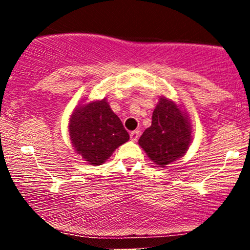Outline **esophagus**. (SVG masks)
Listing matches in <instances>:
<instances>
[{"label": "esophagus", "instance_id": "obj_1", "mask_svg": "<svg viewBox=\"0 0 250 250\" xmlns=\"http://www.w3.org/2000/svg\"><path fill=\"white\" fill-rule=\"evenodd\" d=\"M139 136H140V130H134V131H131L130 133V140L131 141H137V139H139Z\"/></svg>", "mask_w": 250, "mask_h": 250}]
</instances>
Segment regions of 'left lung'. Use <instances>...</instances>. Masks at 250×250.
<instances>
[{
    "mask_svg": "<svg viewBox=\"0 0 250 250\" xmlns=\"http://www.w3.org/2000/svg\"><path fill=\"white\" fill-rule=\"evenodd\" d=\"M191 127L187 115L170 100L161 97L154 109L151 125L143 131L139 145L160 167L176 161L188 150Z\"/></svg>",
    "mask_w": 250,
    "mask_h": 250,
    "instance_id": "1",
    "label": "left lung"
}]
</instances>
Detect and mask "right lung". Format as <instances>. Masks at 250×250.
Listing matches in <instances>:
<instances>
[{
	"label": "right lung",
	"instance_id": "right-lung-1",
	"mask_svg": "<svg viewBox=\"0 0 250 250\" xmlns=\"http://www.w3.org/2000/svg\"><path fill=\"white\" fill-rule=\"evenodd\" d=\"M69 135L77 154L94 166L104 163L129 140L121 120L105 99L76 108L70 117Z\"/></svg>",
	"mask_w": 250,
	"mask_h": 250
}]
</instances>
